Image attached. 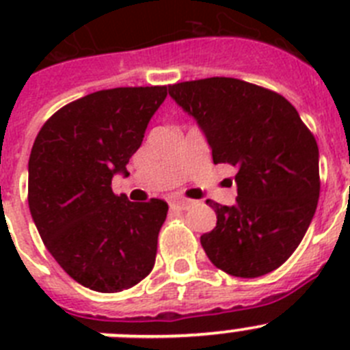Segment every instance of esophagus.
Segmentation results:
<instances>
[{"label": "esophagus", "instance_id": "esophagus-1", "mask_svg": "<svg viewBox=\"0 0 350 350\" xmlns=\"http://www.w3.org/2000/svg\"><path fill=\"white\" fill-rule=\"evenodd\" d=\"M170 206L177 210H185L191 206V200H185V198H172L170 200Z\"/></svg>", "mask_w": 350, "mask_h": 350}]
</instances>
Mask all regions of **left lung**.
Wrapping results in <instances>:
<instances>
[{
    "mask_svg": "<svg viewBox=\"0 0 350 350\" xmlns=\"http://www.w3.org/2000/svg\"><path fill=\"white\" fill-rule=\"evenodd\" d=\"M196 120L213 163H228L237 203L206 200L217 224L200 242L226 273L254 279L287 261L307 233L319 200V148L296 108L273 91L228 77L170 85Z\"/></svg>",
    "mask_w": 350,
    "mask_h": 350,
    "instance_id": "8db88e82",
    "label": "left lung"
}]
</instances>
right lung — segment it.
<instances>
[{"mask_svg": "<svg viewBox=\"0 0 350 350\" xmlns=\"http://www.w3.org/2000/svg\"><path fill=\"white\" fill-rule=\"evenodd\" d=\"M168 89L116 88L71 101L43 124L31 148L27 203L47 250L71 279L119 293L154 268L168 205L113 194V175L144 140Z\"/></svg>", "mask_w": 350, "mask_h": 350, "instance_id": "add662e5", "label": "right lung"}]
</instances>
